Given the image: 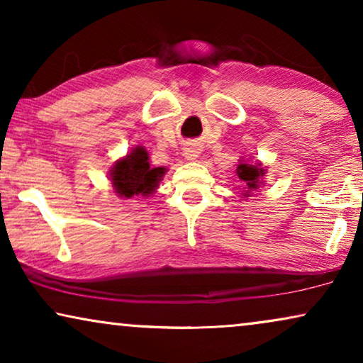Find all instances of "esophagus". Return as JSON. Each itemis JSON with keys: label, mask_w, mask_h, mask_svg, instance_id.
Instances as JSON below:
<instances>
[{"label": "esophagus", "mask_w": 363, "mask_h": 363, "mask_svg": "<svg viewBox=\"0 0 363 363\" xmlns=\"http://www.w3.org/2000/svg\"><path fill=\"white\" fill-rule=\"evenodd\" d=\"M183 157H185L186 160H196V158L200 157V147L186 145L185 148H183Z\"/></svg>", "instance_id": "1"}]
</instances>
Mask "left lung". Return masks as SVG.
<instances>
[{"mask_svg":"<svg viewBox=\"0 0 363 363\" xmlns=\"http://www.w3.org/2000/svg\"><path fill=\"white\" fill-rule=\"evenodd\" d=\"M266 167L261 162H246L240 160L236 167V175L241 182L242 196H251L252 193L264 186Z\"/></svg>","mask_w":363,"mask_h":363,"instance_id":"obj_1","label":"left lung"}]
</instances>
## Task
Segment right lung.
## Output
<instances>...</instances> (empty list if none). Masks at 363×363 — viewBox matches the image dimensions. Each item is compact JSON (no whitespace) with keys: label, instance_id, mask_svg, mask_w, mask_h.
I'll return each mask as SVG.
<instances>
[{"label":"right lung","instance_id":"right-lung-1","mask_svg":"<svg viewBox=\"0 0 363 363\" xmlns=\"http://www.w3.org/2000/svg\"><path fill=\"white\" fill-rule=\"evenodd\" d=\"M167 172L165 167H152L145 147L137 145L125 157L113 162L108 172V180L118 198H147L157 191Z\"/></svg>","mask_w":363,"mask_h":363}]
</instances>
